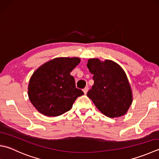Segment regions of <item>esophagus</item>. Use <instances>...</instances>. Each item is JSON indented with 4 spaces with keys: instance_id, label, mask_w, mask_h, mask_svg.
I'll list each match as a JSON object with an SVG mask.
<instances>
[{
    "instance_id": "34e87169",
    "label": "esophagus",
    "mask_w": 159,
    "mask_h": 159,
    "mask_svg": "<svg viewBox=\"0 0 159 159\" xmlns=\"http://www.w3.org/2000/svg\"><path fill=\"white\" fill-rule=\"evenodd\" d=\"M88 89H89V88H88V87H85V88L83 89L84 94H87V92H88Z\"/></svg>"
}]
</instances>
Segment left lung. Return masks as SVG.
<instances>
[{
  "label": "left lung",
  "instance_id": "1",
  "mask_svg": "<svg viewBox=\"0 0 159 159\" xmlns=\"http://www.w3.org/2000/svg\"><path fill=\"white\" fill-rule=\"evenodd\" d=\"M94 80L87 96L98 110L110 118L122 116L131 105V86L125 71L116 62L90 58L87 64Z\"/></svg>",
  "mask_w": 159,
  "mask_h": 159
}]
</instances>
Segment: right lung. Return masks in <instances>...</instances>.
I'll use <instances>...</instances> for the list:
<instances>
[{
    "label": "right lung",
    "mask_w": 159,
    "mask_h": 159,
    "mask_svg": "<svg viewBox=\"0 0 159 159\" xmlns=\"http://www.w3.org/2000/svg\"><path fill=\"white\" fill-rule=\"evenodd\" d=\"M80 62L78 57L55 58L39 67L31 76L28 96L37 110L48 116H58L69 111L79 96L70 72Z\"/></svg>",
    "instance_id": "1"
}]
</instances>
